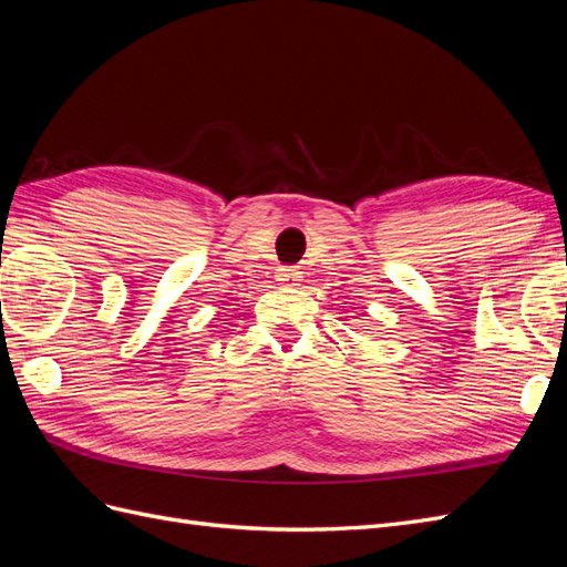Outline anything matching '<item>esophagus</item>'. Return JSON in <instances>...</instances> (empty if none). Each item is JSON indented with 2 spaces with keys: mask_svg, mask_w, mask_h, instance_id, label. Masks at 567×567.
<instances>
[{
  "mask_svg": "<svg viewBox=\"0 0 567 567\" xmlns=\"http://www.w3.org/2000/svg\"><path fill=\"white\" fill-rule=\"evenodd\" d=\"M279 281H281L284 286H298V281H300V271H298V269H293V267H284V269L279 271Z\"/></svg>",
  "mask_w": 567,
  "mask_h": 567,
  "instance_id": "esophagus-1",
  "label": "esophagus"
}]
</instances>
